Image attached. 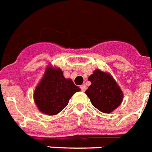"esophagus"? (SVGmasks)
Instances as JSON below:
<instances>
[{
    "mask_svg": "<svg viewBox=\"0 0 152 152\" xmlns=\"http://www.w3.org/2000/svg\"><path fill=\"white\" fill-rule=\"evenodd\" d=\"M80 88H81V89L82 91H85V90H86V86H85V85H81V86H80Z\"/></svg>",
    "mask_w": 152,
    "mask_h": 152,
    "instance_id": "esophagus-1",
    "label": "esophagus"
}]
</instances>
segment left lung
Listing matches in <instances>:
<instances>
[{
  "label": "left lung",
  "mask_w": 152,
  "mask_h": 152,
  "mask_svg": "<svg viewBox=\"0 0 152 152\" xmlns=\"http://www.w3.org/2000/svg\"><path fill=\"white\" fill-rule=\"evenodd\" d=\"M91 85L85 94L92 105L103 113H111L120 105L123 92L110 74L96 69L88 77Z\"/></svg>",
  "instance_id": "obj_1"
}]
</instances>
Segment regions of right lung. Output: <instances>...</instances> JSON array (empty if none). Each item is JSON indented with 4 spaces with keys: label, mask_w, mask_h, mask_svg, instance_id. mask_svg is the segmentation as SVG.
<instances>
[{
    "label": "right lung",
    "mask_w": 152,
    "mask_h": 152,
    "mask_svg": "<svg viewBox=\"0 0 152 152\" xmlns=\"http://www.w3.org/2000/svg\"><path fill=\"white\" fill-rule=\"evenodd\" d=\"M81 89L71 79H66L60 68L49 65L34 92V99L39 111L55 115L67 105L70 98Z\"/></svg>",
    "instance_id": "right-lung-1"
}]
</instances>
